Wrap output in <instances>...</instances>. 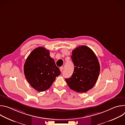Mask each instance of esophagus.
I'll return each mask as SVG.
<instances>
[{"instance_id":"34e87169","label":"esophagus","mask_w":125,"mask_h":125,"mask_svg":"<svg viewBox=\"0 0 125 125\" xmlns=\"http://www.w3.org/2000/svg\"><path fill=\"white\" fill-rule=\"evenodd\" d=\"M63 69H64V67H63V66H62V67H61L60 68V70L61 72H62V71H63Z\"/></svg>"}]
</instances>
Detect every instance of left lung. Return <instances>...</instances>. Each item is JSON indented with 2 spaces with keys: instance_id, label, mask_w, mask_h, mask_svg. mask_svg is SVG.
Returning <instances> with one entry per match:
<instances>
[{
  "instance_id": "left-lung-1",
  "label": "left lung",
  "mask_w": 125,
  "mask_h": 125,
  "mask_svg": "<svg viewBox=\"0 0 125 125\" xmlns=\"http://www.w3.org/2000/svg\"><path fill=\"white\" fill-rule=\"evenodd\" d=\"M74 65L73 75L65 80L69 87L77 93H85L95 84L100 72V65L94 51L88 47L80 46L72 51Z\"/></svg>"
}]
</instances>
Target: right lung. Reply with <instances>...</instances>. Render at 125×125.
<instances>
[{
    "instance_id": "1",
    "label": "right lung",
    "mask_w": 125,
    "mask_h": 125,
    "mask_svg": "<svg viewBox=\"0 0 125 125\" xmlns=\"http://www.w3.org/2000/svg\"><path fill=\"white\" fill-rule=\"evenodd\" d=\"M25 77L35 90L43 92L48 89L60 74L55 61L44 47L34 49L27 57L24 66Z\"/></svg>"
}]
</instances>
